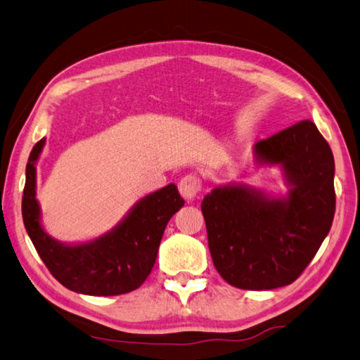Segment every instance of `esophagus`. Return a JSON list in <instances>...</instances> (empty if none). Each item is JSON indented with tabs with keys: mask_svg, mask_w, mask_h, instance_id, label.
<instances>
[{
	"mask_svg": "<svg viewBox=\"0 0 360 360\" xmlns=\"http://www.w3.org/2000/svg\"><path fill=\"white\" fill-rule=\"evenodd\" d=\"M200 188H201V181L198 176L195 174H187L179 182V192L182 195V198L187 201H193L196 196H198Z\"/></svg>",
	"mask_w": 360,
	"mask_h": 360,
	"instance_id": "obj_1",
	"label": "esophagus"
}]
</instances>
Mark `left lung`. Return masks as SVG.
<instances>
[{
    "label": "left lung",
    "mask_w": 360,
    "mask_h": 360,
    "mask_svg": "<svg viewBox=\"0 0 360 360\" xmlns=\"http://www.w3.org/2000/svg\"><path fill=\"white\" fill-rule=\"evenodd\" d=\"M251 160L279 168L287 193L229 182L204 196L201 210L221 278L245 290H271L292 284L328 236L335 212L334 156L306 120L260 140ZM240 178H248V168Z\"/></svg>",
    "instance_id": "obj_1"
}]
</instances>
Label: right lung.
I'll list each match as a JSON object with an SVG mask.
<instances>
[{
  "mask_svg": "<svg viewBox=\"0 0 360 360\" xmlns=\"http://www.w3.org/2000/svg\"><path fill=\"white\" fill-rule=\"evenodd\" d=\"M46 139L34 145L26 164L21 212L27 236L53 276L68 290L114 297L136 290L156 264L159 245L170 218L184 206L178 187L168 184L145 195L110 231L87 242L65 243L41 224L37 201V162Z\"/></svg>",
  "mask_w": 360,
  "mask_h": 360,
  "instance_id": "1",
  "label": "right lung"
}]
</instances>
